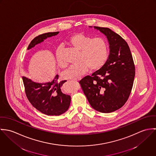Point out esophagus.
<instances>
[{
    "label": "esophagus",
    "mask_w": 156,
    "mask_h": 156,
    "mask_svg": "<svg viewBox=\"0 0 156 156\" xmlns=\"http://www.w3.org/2000/svg\"><path fill=\"white\" fill-rule=\"evenodd\" d=\"M74 81H79V80H81V78L80 77V78H78V79H73Z\"/></svg>",
    "instance_id": "esophagus-1"
}]
</instances>
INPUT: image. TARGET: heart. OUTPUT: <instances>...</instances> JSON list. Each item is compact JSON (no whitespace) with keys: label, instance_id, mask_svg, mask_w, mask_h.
I'll use <instances>...</instances> for the list:
<instances>
[{"label":"heart","instance_id":"b5f03b06","mask_svg":"<svg viewBox=\"0 0 156 156\" xmlns=\"http://www.w3.org/2000/svg\"><path fill=\"white\" fill-rule=\"evenodd\" d=\"M68 42L80 51L79 64L69 67L62 74L64 79L80 78L90 69L95 71L100 69L106 62L109 57V45L102 38H92L83 33H77L71 36ZM58 66L65 68L67 64L62 59V48L59 47L55 51Z\"/></svg>","mask_w":156,"mask_h":156}]
</instances>
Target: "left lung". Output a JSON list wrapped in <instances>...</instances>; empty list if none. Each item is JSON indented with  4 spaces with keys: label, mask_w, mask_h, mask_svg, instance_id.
<instances>
[{
    "label": "left lung",
    "mask_w": 156,
    "mask_h": 156,
    "mask_svg": "<svg viewBox=\"0 0 156 156\" xmlns=\"http://www.w3.org/2000/svg\"><path fill=\"white\" fill-rule=\"evenodd\" d=\"M94 28L106 36L110 55L103 67L79 83L93 109L110 113L127 101L133 88L135 67L129 46L120 35L108 27Z\"/></svg>",
    "instance_id": "1"
}]
</instances>
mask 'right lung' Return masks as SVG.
<instances>
[{
    "label": "right lung",
    "mask_w": 156,
    "mask_h": 156,
    "mask_svg": "<svg viewBox=\"0 0 156 156\" xmlns=\"http://www.w3.org/2000/svg\"><path fill=\"white\" fill-rule=\"evenodd\" d=\"M59 32L43 34L34 38L27 50L44 41L48 37L55 36ZM59 76L54 80L45 83H39L23 77L26 97L31 105L38 111L47 115H60L67 111L70 105V95L64 94L61 90L67 80L58 82Z\"/></svg>",
    "instance_id": "obj_1"
}]
</instances>
